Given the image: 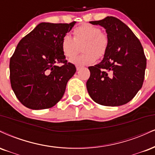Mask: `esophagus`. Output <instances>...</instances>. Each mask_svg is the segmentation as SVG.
I'll return each instance as SVG.
<instances>
[{
    "label": "esophagus",
    "mask_w": 155,
    "mask_h": 155,
    "mask_svg": "<svg viewBox=\"0 0 155 155\" xmlns=\"http://www.w3.org/2000/svg\"><path fill=\"white\" fill-rule=\"evenodd\" d=\"M81 66H79V65H76V70H80V69H81Z\"/></svg>",
    "instance_id": "esophagus-1"
}]
</instances>
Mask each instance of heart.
Wrapping results in <instances>:
<instances>
[{
    "instance_id": "heart-1",
    "label": "heart",
    "mask_w": 155,
    "mask_h": 155,
    "mask_svg": "<svg viewBox=\"0 0 155 155\" xmlns=\"http://www.w3.org/2000/svg\"><path fill=\"white\" fill-rule=\"evenodd\" d=\"M74 38L66 35L61 41V48L66 57L71 58L78 51L82 45L83 54L70 59L72 64L77 65H91L97 59H101L107 54L110 41L108 36L102 32L99 27L85 23L74 29Z\"/></svg>"
}]
</instances>
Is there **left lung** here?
Returning a JSON list of instances; mask_svg holds the SVG:
<instances>
[{
	"label": "left lung",
	"instance_id": "1",
	"mask_svg": "<svg viewBox=\"0 0 155 155\" xmlns=\"http://www.w3.org/2000/svg\"><path fill=\"white\" fill-rule=\"evenodd\" d=\"M90 23L106 30L110 44L102 61L88 67L89 95L104 106L125 104L141 88L144 79L147 59L141 42L117 18L107 16Z\"/></svg>",
	"mask_w": 155,
	"mask_h": 155
}]
</instances>
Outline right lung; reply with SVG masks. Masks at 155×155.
I'll return each mask as SVG.
<instances>
[{
    "instance_id": "add662e5",
    "label": "right lung",
    "mask_w": 155,
    "mask_h": 155,
    "mask_svg": "<svg viewBox=\"0 0 155 155\" xmlns=\"http://www.w3.org/2000/svg\"><path fill=\"white\" fill-rule=\"evenodd\" d=\"M75 23H40L18 43L10 59V81L24 106L48 109L62 98L76 68L65 59L61 41Z\"/></svg>"
}]
</instances>
